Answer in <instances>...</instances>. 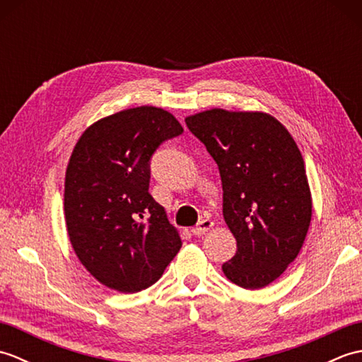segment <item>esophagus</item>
I'll return each instance as SVG.
<instances>
[{
	"label": "esophagus",
	"instance_id": "34e87169",
	"mask_svg": "<svg viewBox=\"0 0 362 362\" xmlns=\"http://www.w3.org/2000/svg\"><path fill=\"white\" fill-rule=\"evenodd\" d=\"M211 227H213V222L210 219H202V221H199L197 226L193 228V233L197 236L205 235Z\"/></svg>",
	"mask_w": 362,
	"mask_h": 362
}]
</instances>
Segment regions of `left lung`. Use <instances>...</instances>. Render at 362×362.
Instances as JSON below:
<instances>
[{
	"label": "left lung",
	"mask_w": 362,
	"mask_h": 362,
	"mask_svg": "<svg viewBox=\"0 0 362 362\" xmlns=\"http://www.w3.org/2000/svg\"><path fill=\"white\" fill-rule=\"evenodd\" d=\"M219 166L224 221L238 250L227 279L259 289L286 271L305 243L313 197L294 138L264 112L210 109L185 118Z\"/></svg>",
	"instance_id": "8db88e82"
}]
</instances>
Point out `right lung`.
<instances>
[{"instance_id":"obj_1","label":"right lung","mask_w":362,"mask_h":362,"mask_svg":"<svg viewBox=\"0 0 362 362\" xmlns=\"http://www.w3.org/2000/svg\"><path fill=\"white\" fill-rule=\"evenodd\" d=\"M182 132L173 113L140 105L98 119L74 146L65 173L66 232L82 266L107 288H149L182 247L179 230L149 194L151 156Z\"/></svg>"}]
</instances>
